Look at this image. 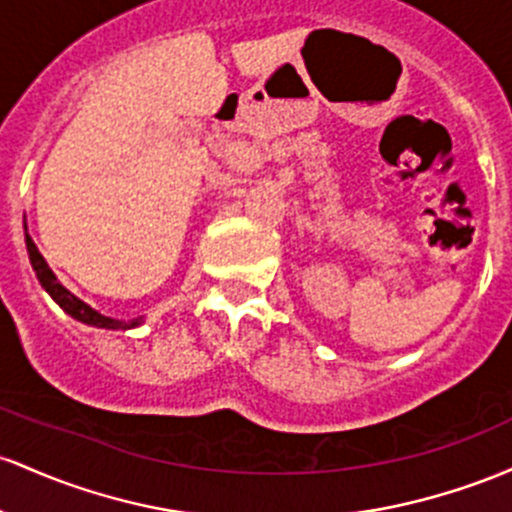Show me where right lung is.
I'll return each mask as SVG.
<instances>
[{
	"mask_svg": "<svg viewBox=\"0 0 512 512\" xmlns=\"http://www.w3.org/2000/svg\"><path fill=\"white\" fill-rule=\"evenodd\" d=\"M24 229H26V222H24ZM26 249H28V258H31V266L33 271H36V278L38 283L43 285V290L48 292L53 300L60 304V309L65 314H70L72 319L82 321L86 326H96V329H108V331H128V329H135V326L142 324V317L137 319H113V317H106V314L96 312L94 307H89L84 300H79L77 295H72L70 290H67L65 285L57 280V275L50 271L48 261H45L43 254L38 251V246L33 244L31 234H28L26 229Z\"/></svg>",
	"mask_w": 512,
	"mask_h": 512,
	"instance_id": "add662e5",
	"label": "right lung"
}]
</instances>
